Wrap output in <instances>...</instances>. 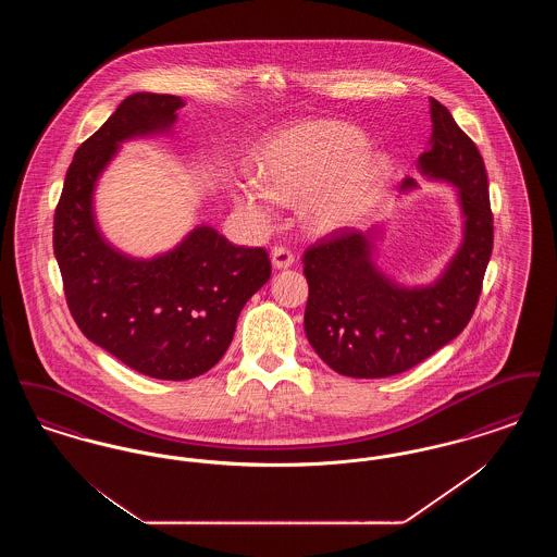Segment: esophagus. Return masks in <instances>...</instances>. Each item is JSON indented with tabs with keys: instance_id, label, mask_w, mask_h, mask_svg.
<instances>
[{
	"instance_id": "esophagus-1",
	"label": "esophagus",
	"mask_w": 557,
	"mask_h": 557,
	"mask_svg": "<svg viewBox=\"0 0 557 557\" xmlns=\"http://www.w3.org/2000/svg\"><path fill=\"white\" fill-rule=\"evenodd\" d=\"M271 263L275 269H288L294 263V255L286 246H275L271 250Z\"/></svg>"
}]
</instances>
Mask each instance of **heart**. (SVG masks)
I'll use <instances>...</instances> for the list:
<instances>
[{
  "label": "heart",
  "instance_id": "1",
  "mask_svg": "<svg viewBox=\"0 0 557 557\" xmlns=\"http://www.w3.org/2000/svg\"><path fill=\"white\" fill-rule=\"evenodd\" d=\"M257 166L261 180L236 184L239 207L267 219L275 200L305 202V221L319 236L363 223L395 173L388 154L370 152L368 135L341 121H309L271 135Z\"/></svg>",
  "mask_w": 557,
  "mask_h": 557
}]
</instances>
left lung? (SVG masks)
I'll return each instance as SVG.
<instances>
[{
  "instance_id": "obj_1",
  "label": "left lung",
  "mask_w": 557,
  "mask_h": 557,
  "mask_svg": "<svg viewBox=\"0 0 557 557\" xmlns=\"http://www.w3.org/2000/svg\"><path fill=\"white\" fill-rule=\"evenodd\" d=\"M432 135L418 169L430 182L457 187L461 242L441 275L405 286L377 263L375 242L345 230L305 252L309 300L305 332L319 357L348 377H388L411 370L461 334L476 309L493 252L488 180L476 144L459 129L449 110L430 100ZM407 177L400 194L413 191Z\"/></svg>"
}]
</instances>
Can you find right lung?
Instances as JSON below:
<instances>
[{
	"mask_svg": "<svg viewBox=\"0 0 557 557\" xmlns=\"http://www.w3.org/2000/svg\"><path fill=\"white\" fill-rule=\"evenodd\" d=\"M182 107L177 96L148 91L123 100L75 152L53 216V255L81 332L157 380H189L219 363L239 311L271 275L263 248L236 246L205 223L152 259L114 248L100 232V175L123 141L173 133Z\"/></svg>",
	"mask_w": 557,
	"mask_h": 557,
	"instance_id": "obj_1",
	"label": "right lung"
}]
</instances>
